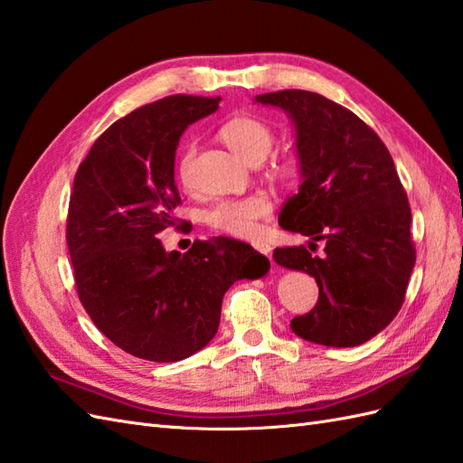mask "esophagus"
<instances>
[{
  "label": "esophagus",
  "instance_id": "obj_1",
  "mask_svg": "<svg viewBox=\"0 0 463 463\" xmlns=\"http://www.w3.org/2000/svg\"><path fill=\"white\" fill-rule=\"evenodd\" d=\"M251 245L255 247V250H257L259 253H263V255H269V253H270V245H269L267 241H253Z\"/></svg>",
  "mask_w": 463,
  "mask_h": 463
}]
</instances>
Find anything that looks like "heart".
I'll return each instance as SVG.
<instances>
[{"instance_id":"heart-1","label":"heart","mask_w":463,"mask_h":463,"mask_svg":"<svg viewBox=\"0 0 463 463\" xmlns=\"http://www.w3.org/2000/svg\"><path fill=\"white\" fill-rule=\"evenodd\" d=\"M220 137L247 163H261L275 145V129L257 116H235L220 129ZM196 146L186 145L176 161V178L184 188L193 186ZM269 173L279 183L290 184L300 176V161L295 155H280L269 163ZM270 213V202L265 196L225 198L206 210L204 220L212 230L233 238H255L259 220Z\"/></svg>"}]
</instances>
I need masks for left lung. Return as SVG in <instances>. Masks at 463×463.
Masks as SVG:
<instances>
[{"instance_id": "obj_1", "label": "left lung", "mask_w": 463, "mask_h": 463, "mask_svg": "<svg viewBox=\"0 0 463 463\" xmlns=\"http://www.w3.org/2000/svg\"><path fill=\"white\" fill-rule=\"evenodd\" d=\"M255 99L287 109L297 128L304 183L279 223L312 241L279 247L273 257L317 279L318 302L290 328L322 345L364 344L397 317L416 261L411 204L392 156L364 119L317 92L279 90Z\"/></svg>"}]
</instances>
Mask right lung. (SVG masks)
Returning a JSON list of instances; mask_svg holds the SVG:
<instances>
[{
	"label": "right lung",
	"instance_id": "add662e5",
	"mask_svg": "<svg viewBox=\"0 0 463 463\" xmlns=\"http://www.w3.org/2000/svg\"><path fill=\"white\" fill-rule=\"evenodd\" d=\"M220 99L175 94L137 108L99 135L74 176L66 243L78 298L109 342L146 362L196 354L218 332L225 290L269 270L232 238L194 241L184 255L156 240L178 223L180 135Z\"/></svg>",
	"mask_w": 463,
	"mask_h": 463
}]
</instances>
